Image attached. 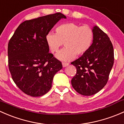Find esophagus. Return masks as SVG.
Here are the masks:
<instances>
[{
  "instance_id": "1",
  "label": "esophagus",
  "mask_w": 124,
  "mask_h": 124,
  "mask_svg": "<svg viewBox=\"0 0 124 124\" xmlns=\"http://www.w3.org/2000/svg\"><path fill=\"white\" fill-rule=\"evenodd\" d=\"M62 66H63V67L69 66V63H67V62H62Z\"/></svg>"
}]
</instances>
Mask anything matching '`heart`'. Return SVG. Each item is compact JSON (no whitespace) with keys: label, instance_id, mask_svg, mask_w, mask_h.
I'll return each mask as SVG.
<instances>
[{"label":"heart","instance_id":"b5f03b06","mask_svg":"<svg viewBox=\"0 0 124 124\" xmlns=\"http://www.w3.org/2000/svg\"><path fill=\"white\" fill-rule=\"evenodd\" d=\"M56 34L48 32L45 37L46 44L52 53H57L64 43L65 48L57 55L60 60L69 62L88 51L94 40V32L88 25L69 23L59 25Z\"/></svg>","mask_w":124,"mask_h":124}]
</instances>
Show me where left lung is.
<instances>
[{
    "label": "left lung",
    "instance_id": "obj_1",
    "mask_svg": "<svg viewBox=\"0 0 124 124\" xmlns=\"http://www.w3.org/2000/svg\"><path fill=\"white\" fill-rule=\"evenodd\" d=\"M88 51L71 64L76 68L71 79L73 88L83 95H92L103 88L114 62V51L109 38L97 25Z\"/></svg>",
    "mask_w": 124,
    "mask_h": 124
}]
</instances>
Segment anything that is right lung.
Masks as SVG:
<instances>
[{"instance_id": "right-lung-1", "label": "right lung", "mask_w": 124, "mask_h": 124, "mask_svg": "<svg viewBox=\"0 0 124 124\" xmlns=\"http://www.w3.org/2000/svg\"><path fill=\"white\" fill-rule=\"evenodd\" d=\"M62 18L66 16L58 12L24 21L9 41V69L16 86L27 95L40 97L48 93L54 75L62 68V62L49 53L45 39Z\"/></svg>"}]
</instances>
